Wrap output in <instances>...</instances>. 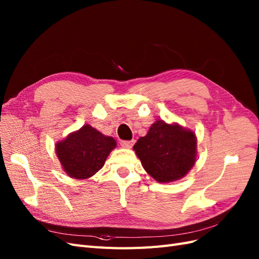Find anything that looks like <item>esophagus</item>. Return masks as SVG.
Listing matches in <instances>:
<instances>
[{
	"label": "esophagus",
	"instance_id": "34e87169",
	"mask_svg": "<svg viewBox=\"0 0 259 259\" xmlns=\"http://www.w3.org/2000/svg\"><path fill=\"white\" fill-rule=\"evenodd\" d=\"M134 144H135V140H122L121 142V146L126 147V148H131Z\"/></svg>",
	"mask_w": 259,
	"mask_h": 259
}]
</instances>
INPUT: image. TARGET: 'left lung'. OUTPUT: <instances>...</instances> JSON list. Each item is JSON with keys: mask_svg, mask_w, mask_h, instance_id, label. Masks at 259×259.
Returning <instances> with one entry per match:
<instances>
[{"mask_svg": "<svg viewBox=\"0 0 259 259\" xmlns=\"http://www.w3.org/2000/svg\"><path fill=\"white\" fill-rule=\"evenodd\" d=\"M143 167L158 183L185 177L197 161V136L178 123L155 121L134 148Z\"/></svg>", "mask_w": 259, "mask_h": 259, "instance_id": "left-lung-1", "label": "left lung"}]
</instances>
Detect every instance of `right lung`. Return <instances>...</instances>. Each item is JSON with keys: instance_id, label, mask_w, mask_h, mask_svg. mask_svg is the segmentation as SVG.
Instances as JSON below:
<instances>
[{"instance_id": "add662e5", "label": "right lung", "mask_w": 259, "mask_h": 259, "mask_svg": "<svg viewBox=\"0 0 259 259\" xmlns=\"http://www.w3.org/2000/svg\"><path fill=\"white\" fill-rule=\"evenodd\" d=\"M115 147L113 137L101 134L90 124H85L57 142L55 151L69 177L88 179L104 166L108 155Z\"/></svg>"}]
</instances>
